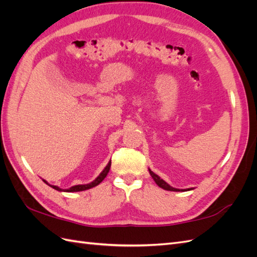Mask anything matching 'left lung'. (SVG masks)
I'll list each match as a JSON object with an SVG mask.
<instances>
[{
	"label": "left lung",
	"instance_id": "8db88e82",
	"mask_svg": "<svg viewBox=\"0 0 257 257\" xmlns=\"http://www.w3.org/2000/svg\"><path fill=\"white\" fill-rule=\"evenodd\" d=\"M149 172H150V175L152 176V178H153V180L156 182V185L159 186V187H161L162 189H164V190H168V191H186V190H179V189H176V188H173V187H170L168 183L166 182V181H164L163 179H161L159 176H157L156 174H154L152 170H151L150 168H149ZM188 190H191V189H188Z\"/></svg>",
	"mask_w": 257,
	"mask_h": 257
}]
</instances>
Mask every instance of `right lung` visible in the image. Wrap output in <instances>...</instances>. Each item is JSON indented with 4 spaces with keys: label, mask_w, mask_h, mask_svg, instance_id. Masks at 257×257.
<instances>
[{
    "label": "right lung",
    "mask_w": 257,
    "mask_h": 257,
    "mask_svg": "<svg viewBox=\"0 0 257 257\" xmlns=\"http://www.w3.org/2000/svg\"><path fill=\"white\" fill-rule=\"evenodd\" d=\"M110 164H111V162L109 161L108 162V164L106 165V167H105L104 169H103V172L98 175L96 178L92 181V182H90V183H87V185H77V186H74V187H71V188H69V189H65V190H63V189H61V188H58L57 186H52V185H49V183L45 181V180H43L45 183H47V185H49L51 188H53V189H55V190H57V191H64V192H78V191H84V190H88V189H91V188H93V187H95V186H97V185H100V183L104 180V178L105 177L107 176V174H108V172H109V168H110Z\"/></svg>",
    "instance_id": "right-lung-1"
}]
</instances>
